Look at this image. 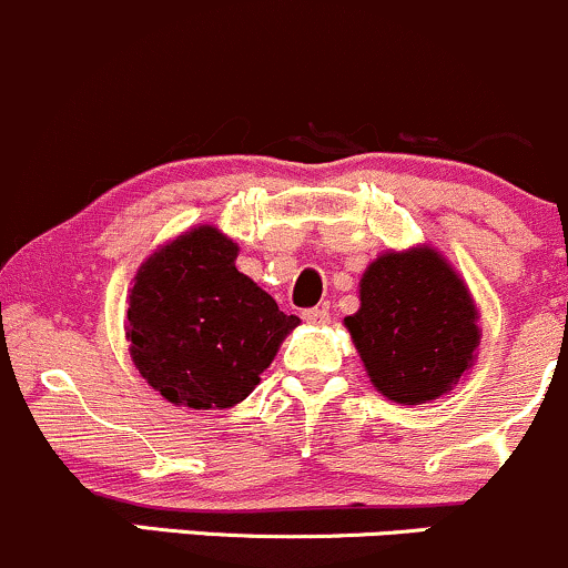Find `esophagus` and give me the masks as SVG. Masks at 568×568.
I'll return each mask as SVG.
<instances>
[{"instance_id":"1","label":"esophagus","mask_w":568,"mask_h":568,"mask_svg":"<svg viewBox=\"0 0 568 568\" xmlns=\"http://www.w3.org/2000/svg\"><path fill=\"white\" fill-rule=\"evenodd\" d=\"M302 317H304V321H307V323H313V326H323V323L332 321V315H328L326 307H310V310H304Z\"/></svg>"}]
</instances>
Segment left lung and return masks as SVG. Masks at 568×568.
<instances>
[{"label":"left lung","instance_id":"8db88e82","mask_svg":"<svg viewBox=\"0 0 568 568\" xmlns=\"http://www.w3.org/2000/svg\"><path fill=\"white\" fill-rule=\"evenodd\" d=\"M361 307L345 317L372 385L396 404L450 394L479 345L477 304L434 247L388 251L366 266Z\"/></svg>","mask_w":568,"mask_h":568}]
</instances>
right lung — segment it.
<instances>
[{
	"instance_id": "add662e5",
	"label": "right lung",
	"mask_w": 568,
	"mask_h": 568,
	"mask_svg": "<svg viewBox=\"0 0 568 568\" xmlns=\"http://www.w3.org/2000/svg\"><path fill=\"white\" fill-rule=\"evenodd\" d=\"M236 242L196 226L136 270L126 310L132 361L166 402L229 409L253 394L261 372L298 326L234 266Z\"/></svg>"
}]
</instances>
